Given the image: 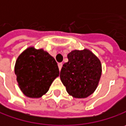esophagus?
I'll return each mask as SVG.
<instances>
[{"instance_id": "1", "label": "esophagus", "mask_w": 126, "mask_h": 126, "mask_svg": "<svg viewBox=\"0 0 126 126\" xmlns=\"http://www.w3.org/2000/svg\"><path fill=\"white\" fill-rule=\"evenodd\" d=\"M58 68H59V70H61V68H62V66H63V63H59L58 64Z\"/></svg>"}]
</instances>
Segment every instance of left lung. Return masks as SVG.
I'll list each match as a JSON object with an SVG mask.
<instances>
[{"label":"left lung","mask_w":126,"mask_h":126,"mask_svg":"<svg viewBox=\"0 0 126 126\" xmlns=\"http://www.w3.org/2000/svg\"><path fill=\"white\" fill-rule=\"evenodd\" d=\"M68 59L60 73L67 92L78 98L89 96L96 89L101 76L99 59L87 49L71 51Z\"/></svg>","instance_id":"obj_1"}]
</instances>
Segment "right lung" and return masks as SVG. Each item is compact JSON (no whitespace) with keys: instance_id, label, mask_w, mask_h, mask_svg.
Here are the masks:
<instances>
[{"instance_id":"1","label":"right lung","mask_w":126,"mask_h":126,"mask_svg":"<svg viewBox=\"0 0 126 126\" xmlns=\"http://www.w3.org/2000/svg\"><path fill=\"white\" fill-rule=\"evenodd\" d=\"M15 73L23 94L30 98H40L59 76L56 60L43 49L29 48L18 58Z\"/></svg>"}]
</instances>
